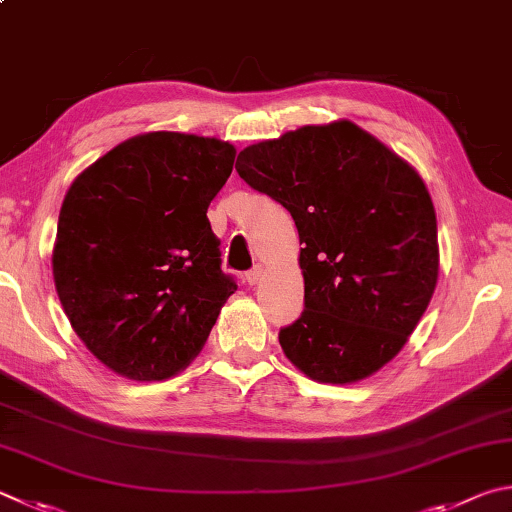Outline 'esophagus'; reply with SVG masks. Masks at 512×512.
<instances>
[{
  "mask_svg": "<svg viewBox=\"0 0 512 512\" xmlns=\"http://www.w3.org/2000/svg\"><path fill=\"white\" fill-rule=\"evenodd\" d=\"M262 277H264V268L262 266H255V268H250V271L246 273V282L250 286H255V284H259V280H262Z\"/></svg>",
  "mask_w": 512,
  "mask_h": 512,
  "instance_id": "obj_1",
  "label": "esophagus"
}]
</instances>
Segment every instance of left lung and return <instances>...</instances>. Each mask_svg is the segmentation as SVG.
Here are the masks:
<instances>
[{"mask_svg":"<svg viewBox=\"0 0 512 512\" xmlns=\"http://www.w3.org/2000/svg\"><path fill=\"white\" fill-rule=\"evenodd\" d=\"M235 170L300 235L304 311L280 331L286 358L333 385L387 365L439 280L436 212L418 172L351 120L248 145Z\"/></svg>","mask_w":512,"mask_h":512,"instance_id":"1","label":"left lung"}]
</instances>
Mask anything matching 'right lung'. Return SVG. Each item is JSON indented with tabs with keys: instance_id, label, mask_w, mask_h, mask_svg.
Segmentation results:
<instances>
[{
	"instance_id": "1",
	"label": "right lung",
	"mask_w": 512,
	"mask_h": 512,
	"mask_svg": "<svg viewBox=\"0 0 512 512\" xmlns=\"http://www.w3.org/2000/svg\"><path fill=\"white\" fill-rule=\"evenodd\" d=\"M235 154L219 138L150 132L71 183L53 246L55 291L78 338L116 374H179L237 291L206 215Z\"/></svg>"
}]
</instances>
